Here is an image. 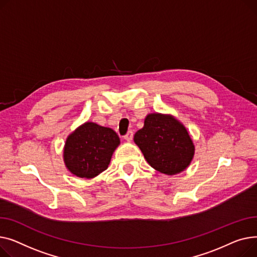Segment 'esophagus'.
<instances>
[{
  "mask_svg": "<svg viewBox=\"0 0 257 257\" xmlns=\"http://www.w3.org/2000/svg\"><path fill=\"white\" fill-rule=\"evenodd\" d=\"M133 136H134V133L132 131L127 132V134L124 136V140L127 142H131L133 140Z\"/></svg>",
  "mask_w": 257,
  "mask_h": 257,
  "instance_id": "esophagus-1",
  "label": "esophagus"
}]
</instances>
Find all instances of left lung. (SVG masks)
Returning <instances> with one entry per match:
<instances>
[{
  "instance_id": "1",
  "label": "left lung",
  "mask_w": 257,
  "mask_h": 257,
  "mask_svg": "<svg viewBox=\"0 0 257 257\" xmlns=\"http://www.w3.org/2000/svg\"><path fill=\"white\" fill-rule=\"evenodd\" d=\"M134 142L157 171L175 175L185 171L195 155V145L186 126L171 114L150 113Z\"/></svg>"
}]
</instances>
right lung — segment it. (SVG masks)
Returning <instances> with one entry per match:
<instances>
[{
  "mask_svg": "<svg viewBox=\"0 0 257 257\" xmlns=\"http://www.w3.org/2000/svg\"><path fill=\"white\" fill-rule=\"evenodd\" d=\"M120 139L115 131L87 121L68 135L63 149L67 170L81 178H94L108 168Z\"/></svg>",
  "mask_w": 257,
  "mask_h": 257,
  "instance_id": "right-lung-1",
  "label": "right lung"
}]
</instances>
